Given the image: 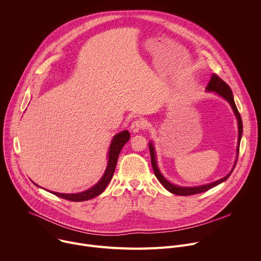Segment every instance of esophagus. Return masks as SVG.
<instances>
[{
    "mask_svg": "<svg viewBox=\"0 0 261 261\" xmlns=\"http://www.w3.org/2000/svg\"><path fill=\"white\" fill-rule=\"evenodd\" d=\"M145 127V123L143 120L141 119H138V120H135L132 122L131 126H130V129L133 133H137L139 132L141 129H143Z\"/></svg>",
    "mask_w": 261,
    "mask_h": 261,
    "instance_id": "34e87169",
    "label": "esophagus"
}]
</instances>
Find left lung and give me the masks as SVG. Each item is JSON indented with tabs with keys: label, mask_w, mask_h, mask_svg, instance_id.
Instances as JSON below:
<instances>
[{
	"label": "left lung",
	"mask_w": 261,
	"mask_h": 261,
	"mask_svg": "<svg viewBox=\"0 0 261 261\" xmlns=\"http://www.w3.org/2000/svg\"><path fill=\"white\" fill-rule=\"evenodd\" d=\"M206 92H213L217 95H219L220 97H222L223 99H225L229 105L231 106L234 116L237 118L238 121V129H239V138H238V146H237V158L234 161V164L231 168V170L228 172L227 175H225L224 177H222L216 181L210 182V184H205V185H201V186H195V187H182V186H178V185H174L172 182H170L160 171L158 164H157V157H156V151H155V146L153 141L148 142V148H150V153H151V162H152V166L155 172L156 177L158 178V180L163 185V187L169 191L172 194H176V195H180V196H187V195H194V194H198V193H202L207 191L208 189H212L216 186H218L219 184L225 181L230 174L232 173L236 165H237V161H238V157H239V151H240V143H241V139H242V135H243V122H242V118L241 115L239 113V110L237 108V105L234 103V99H233V95L232 92L229 88V86L223 82L219 76H217L216 74H213L206 88H205Z\"/></svg>",
	"instance_id": "obj_1"
}]
</instances>
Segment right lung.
<instances>
[{
  "label": "right lung",
  "instance_id": "1",
  "mask_svg": "<svg viewBox=\"0 0 261 261\" xmlns=\"http://www.w3.org/2000/svg\"><path fill=\"white\" fill-rule=\"evenodd\" d=\"M129 139H130V133L127 130H124L122 132L116 134L113 137V139H111V142H110V145H109V150H108V156H107L108 161H107L106 169H105L102 177L99 179V181L96 185L93 186V187H91L90 189L85 190L83 192H80V193H71L70 194V193H59V192H54V191H49V192L57 195L58 197H61V198L67 199V200H71V201H86V200L92 199V198L100 195L107 187V185L109 184L110 179L113 178L121 150ZM35 185L37 186V187H40V186H38L37 184H35Z\"/></svg>",
  "mask_w": 261,
  "mask_h": 261
}]
</instances>
